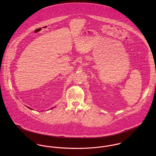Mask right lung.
I'll return each mask as SVG.
<instances>
[{
    "mask_svg": "<svg viewBox=\"0 0 156 156\" xmlns=\"http://www.w3.org/2000/svg\"><path fill=\"white\" fill-rule=\"evenodd\" d=\"M27 108H29V109H32L31 108H29V107H27ZM51 109H53V108H51Z\"/></svg>",
    "mask_w": 156,
    "mask_h": 156,
    "instance_id": "1",
    "label": "right lung"
}]
</instances>
